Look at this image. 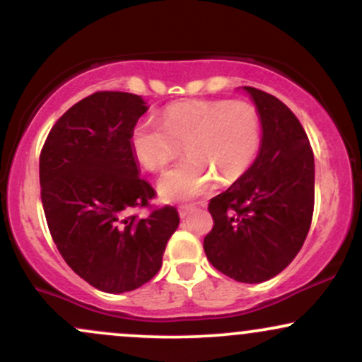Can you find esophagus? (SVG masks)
I'll list each match as a JSON object with an SVG mask.
<instances>
[{
  "instance_id": "obj_1",
  "label": "esophagus",
  "mask_w": 362,
  "mask_h": 362,
  "mask_svg": "<svg viewBox=\"0 0 362 362\" xmlns=\"http://www.w3.org/2000/svg\"><path fill=\"white\" fill-rule=\"evenodd\" d=\"M194 209H195L194 206H180L178 207V214H180V218H185V216H189Z\"/></svg>"
}]
</instances>
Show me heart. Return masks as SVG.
<instances>
[{
  "label": "heart",
  "instance_id": "b5f03b06",
  "mask_svg": "<svg viewBox=\"0 0 362 362\" xmlns=\"http://www.w3.org/2000/svg\"><path fill=\"white\" fill-rule=\"evenodd\" d=\"M262 115L247 100H184L168 105L161 122L141 120L131 131L134 156L149 172H160L182 153L189 158L165 173L158 190L167 201L209 192L218 182L242 178L262 146Z\"/></svg>",
  "mask_w": 362,
  "mask_h": 362
}]
</instances>
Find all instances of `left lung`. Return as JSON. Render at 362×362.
Returning a JSON list of instances; mask_svg holds the SVG:
<instances>
[{
	"label": "left lung",
	"instance_id": "left-lung-1",
	"mask_svg": "<svg viewBox=\"0 0 362 362\" xmlns=\"http://www.w3.org/2000/svg\"><path fill=\"white\" fill-rule=\"evenodd\" d=\"M262 115V146L242 178L209 202L207 260L238 282H264L305 243L315 206V161L296 115L271 93L245 86Z\"/></svg>",
	"mask_w": 362,
	"mask_h": 362
}]
</instances>
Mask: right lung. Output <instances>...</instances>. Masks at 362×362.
<instances>
[{
  "instance_id": "obj_1",
  "label": "right lung",
  "mask_w": 362,
  "mask_h": 362,
  "mask_svg": "<svg viewBox=\"0 0 362 362\" xmlns=\"http://www.w3.org/2000/svg\"><path fill=\"white\" fill-rule=\"evenodd\" d=\"M148 107L139 95L95 91L56 120L39 160L45 221L66 264L105 293L138 289L160 271L178 221L153 207L139 177L131 131ZM148 206L139 218L132 209Z\"/></svg>"
}]
</instances>
